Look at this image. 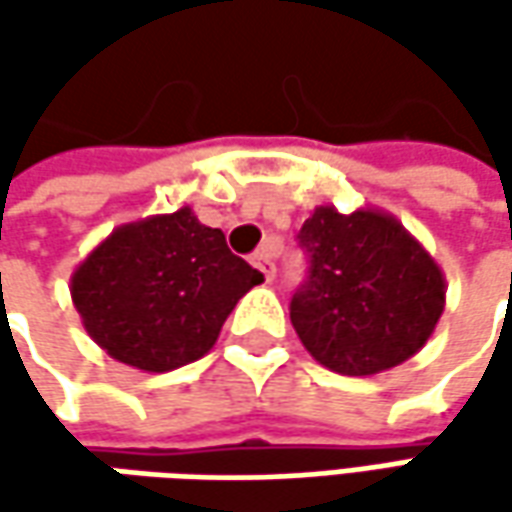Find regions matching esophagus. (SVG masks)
<instances>
[{
    "label": "esophagus",
    "instance_id": "34e87169",
    "mask_svg": "<svg viewBox=\"0 0 512 512\" xmlns=\"http://www.w3.org/2000/svg\"><path fill=\"white\" fill-rule=\"evenodd\" d=\"M273 259H276V250H273L270 245H262L259 250H256V253H253V265H256L259 270H262V273H265L267 282H270V279L276 276V262H273Z\"/></svg>",
    "mask_w": 512,
    "mask_h": 512
}]
</instances>
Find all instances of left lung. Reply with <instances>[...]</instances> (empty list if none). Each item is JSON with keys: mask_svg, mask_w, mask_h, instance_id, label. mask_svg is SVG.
I'll use <instances>...</instances> for the list:
<instances>
[{"mask_svg": "<svg viewBox=\"0 0 512 512\" xmlns=\"http://www.w3.org/2000/svg\"><path fill=\"white\" fill-rule=\"evenodd\" d=\"M299 242L310 276L290 302V322L316 362L342 376H373L422 350L442 319L447 285L393 213L319 205Z\"/></svg>", "mask_w": 512, "mask_h": 512, "instance_id": "8db88e82", "label": "left lung"}]
</instances>
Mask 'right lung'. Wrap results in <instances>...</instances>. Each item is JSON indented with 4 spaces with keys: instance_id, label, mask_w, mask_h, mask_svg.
I'll use <instances>...</instances> for the list:
<instances>
[{
    "instance_id": "obj_1",
    "label": "right lung",
    "mask_w": 512,
    "mask_h": 512,
    "mask_svg": "<svg viewBox=\"0 0 512 512\" xmlns=\"http://www.w3.org/2000/svg\"><path fill=\"white\" fill-rule=\"evenodd\" d=\"M265 276L190 207L119 225L70 276V299L110 359L168 373L202 359Z\"/></svg>"
}]
</instances>
